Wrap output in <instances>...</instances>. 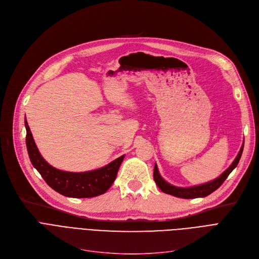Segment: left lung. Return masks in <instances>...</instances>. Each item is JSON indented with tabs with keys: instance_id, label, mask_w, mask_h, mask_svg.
Masks as SVG:
<instances>
[{
	"instance_id": "8db88e82",
	"label": "left lung",
	"mask_w": 259,
	"mask_h": 259,
	"mask_svg": "<svg viewBox=\"0 0 259 259\" xmlns=\"http://www.w3.org/2000/svg\"><path fill=\"white\" fill-rule=\"evenodd\" d=\"M242 150H243V144L240 148V150L236 156V158L234 159V161L221 176L220 178L215 179L214 181L203 184V185H199V186H194V187H190V188H180V187H175L172 186L170 184H168L164 179L161 178L157 166H154V171H153V178L154 181L157 185V187L161 190L162 192H165L167 194L176 196V197H181V198H197V197H205L208 196L209 194H211L212 192H214L216 189H219L223 183L227 180V178L229 176V174L234 170V168L237 166V164L239 162V159L241 157L242 154Z\"/></svg>"
}]
</instances>
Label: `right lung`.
<instances>
[{
  "instance_id": "1",
  "label": "right lung",
  "mask_w": 259,
  "mask_h": 259,
  "mask_svg": "<svg viewBox=\"0 0 259 259\" xmlns=\"http://www.w3.org/2000/svg\"><path fill=\"white\" fill-rule=\"evenodd\" d=\"M25 127L26 146L31 164L54 191L68 197L88 198L104 194L112 186L125 155L116 158L101 169L93 171L79 173L62 171L50 166L39 154L26 117Z\"/></svg>"
}]
</instances>
